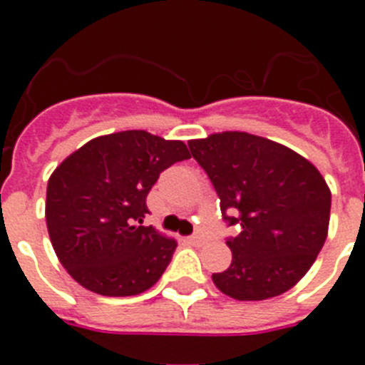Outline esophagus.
<instances>
[{"label": "esophagus", "mask_w": 365, "mask_h": 365, "mask_svg": "<svg viewBox=\"0 0 365 365\" xmlns=\"http://www.w3.org/2000/svg\"><path fill=\"white\" fill-rule=\"evenodd\" d=\"M190 241H192V245H195V247H201V245L206 243L205 235H201V234L192 235V237H190Z\"/></svg>", "instance_id": "esophagus-1"}]
</instances>
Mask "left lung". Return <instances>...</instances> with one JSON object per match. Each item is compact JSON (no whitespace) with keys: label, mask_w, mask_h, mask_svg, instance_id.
<instances>
[{"label":"left lung","mask_w":365,"mask_h":365,"mask_svg":"<svg viewBox=\"0 0 365 365\" xmlns=\"http://www.w3.org/2000/svg\"><path fill=\"white\" fill-rule=\"evenodd\" d=\"M188 146L217 192L225 221L240 227L227 240L230 267L212 274L215 287L240 302L292 289L327 240L331 192L322 173L296 151L245 131Z\"/></svg>","instance_id":"8db88e82"}]
</instances>
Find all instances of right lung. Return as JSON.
Returning a JSON list of instances; mask_svg holds the SVG:
<instances>
[{"instance_id": "add662e5", "label": "right lung", "mask_w": 365, "mask_h": 365, "mask_svg": "<svg viewBox=\"0 0 365 365\" xmlns=\"http://www.w3.org/2000/svg\"><path fill=\"white\" fill-rule=\"evenodd\" d=\"M185 159V143L131 130L93 138L54 170L45 219L74 282L102 296H135L159 282L177 241L144 227L146 197L160 172Z\"/></svg>"}]
</instances>
